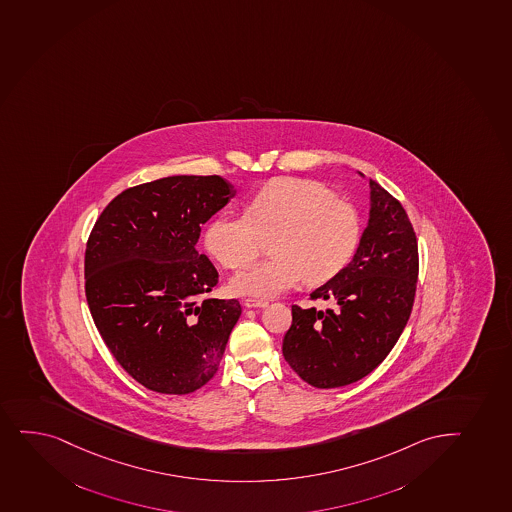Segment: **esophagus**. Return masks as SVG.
I'll use <instances>...</instances> for the list:
<instances>
[{"label":"esophagus","mask_w":512,"mask_h":512,"mask_svg":"<svg viewBox=\"0 0 512 512\" xmlns=\"http://www.w3.org/2000/svg\"><path fill=\"white\" fill-rule=\"evenodd\" d=\"M245 306L247 308H265V306H269V301L267 299L247 298L245 299Z\"/></svg>","instance_id":"1"}]
</instances>
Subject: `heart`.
Instances as JSON below:
<instances>
[{
    "instance_id": "obj_1",
    "label": "heart",
    "mask_w": 512,
    "mask_h": 512,
    "mask_svg": "<svg viewBox=\"0 0 512 512\" xmlns=\"http://www.w3.org/2000/svg\"><path fill=\"white\" fill-rule=\"evenodd\" d=\"M361 238L356 207L308 178L281 177L262 185L245 214H223L207 226V252L228 269L259 259L272 240L274 259L231 279V289L253 298H274L305 279L325 284L349 265Z\"/></svg>"
}]
</instances>
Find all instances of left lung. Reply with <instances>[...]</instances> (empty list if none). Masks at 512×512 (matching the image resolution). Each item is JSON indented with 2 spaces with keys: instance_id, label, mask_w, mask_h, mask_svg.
<instances>
[{
  "instance_id": "obj_1",
  "label": "left lung",
  "mask_w": 512,
  "mask_h": 512,
  "mask_svg": "<svg viewBox=\"0 0 512 512\" xmlns=\"http://www.w3.org/2000/svg\"><path fill=\"white\" fill-rule=\"evenodd\" d=\"M368 228L351 264L310 294L332 310L293 305L282 354L315 388H339L368 376L407 325L419 279L414 226L400 201L374 180Z\"/></svg>"
}]
</instances>
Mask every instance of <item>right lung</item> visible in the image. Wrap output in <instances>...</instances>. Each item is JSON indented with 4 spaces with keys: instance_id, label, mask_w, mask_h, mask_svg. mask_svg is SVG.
Wrapping results in <instances>:
<instances>
[{
    "instance_id": "add662e5",
    "label": "right lung",
    "mask_w": 512,
    "mask_h": 512,
    "mask_svg": "<svg viewBox=\"0 0 512 512\" xmlns=\"http://www.w3.org/2000/svg\"><path fill=\"white\" fill-rule=\"evenodd\" d=\"M233 196L218 175H175L124 190L93 224L88 308L115 361L148 390L185 395L218 371L242 306L206 298L218 270L196 243Z\"/></svg>"
}]
</instances>
